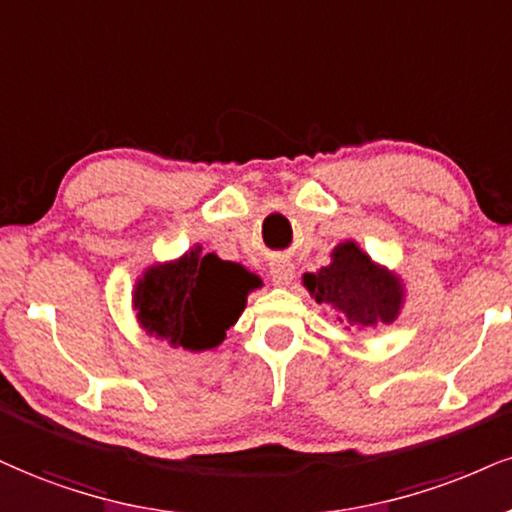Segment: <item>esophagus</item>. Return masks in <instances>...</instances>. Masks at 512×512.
Listing matches in <instances>:
<instances>
[{
  "mask_svg": "<svg viewBox=\"0 0 512 512\" xmlns=\"http://www.w3.org/2000/svg\"><path fill=\"white\" fill-rule=\"evenodd\" d=\"M270 280L277 287H287L294 280V266L287 261H277L270 266Z\"/></svg>",
  "mask_w": 512,
  "mask_h": 512,
  "instance_id": "34e87169",
  "label": "esophagus"
}]
</instances>
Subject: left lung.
Wrapping results in <instances>:
<instances>
[{
  "label": "left lung",
  "mask_w": 512,
  "mask_h": 512,
  "mask_svg": "<svg viewBox=\"0 0 512 512\" xmlns=\"http://www.w3.org/2000/svg\"><path fill=\"white\" fill-rule=\"evenodd\" d=\"M301 285L318 304L330 306L346 330H375L399 318L403 299L401 277L394 270L377 266L353 239L332 249L330 266L306 273Z\"/></svg>",
  "instance_id": "left-lung-1"
}]
</instances>
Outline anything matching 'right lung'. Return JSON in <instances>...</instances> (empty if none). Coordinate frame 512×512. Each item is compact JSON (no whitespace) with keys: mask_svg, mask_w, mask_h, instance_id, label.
Here are the masks:
<instances>
[{"mask_svg":"<svg viewBox=\"0 0 512 512\" xmlns=\"http://www.w3.org/2000/svg\"><path fill=\"white\" fill-rule=\"evenodd\" d=\"M261 277L244 266L201 254L192 246L180 258L154 263L137 277L132 308L144 334L173 349L208 351L223 344Z\"/></svg>","mask_w":512,"mask_h":512,"instance_id":"add662e5","label":"right lung"}]
</instances>
